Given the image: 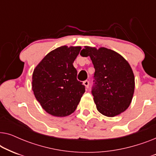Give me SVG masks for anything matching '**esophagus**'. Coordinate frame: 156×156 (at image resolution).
<instances>
[{"mask_svg": "<svg viewBox=\"0 0 156 156\" xmlns=\"http://www.w3.org/2000/svg\"><path fill=\"white\" fill-rule=\"evenodd\" d=\"M83 84H84V85L85 87H86L87 89H88V88H89V82L88 80L84 81V82H83Z\"/></svg>", "mask_w": 156, "mask_h": 156, "instance_id": "34e87169", "label": "esophagus"}]
</instances>
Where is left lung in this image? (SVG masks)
Returning <instances> with one entry per match:
<instances>
[{"label":"left lung","mask_w":156,"mask_h":156,"mask_svg":"<svg viewBox=\"0 0 156 156\" xmlns=\"http://www.w3.org/2000/svg\"><path fill=\"white\" fill-rule=\"evenodd\" d=\"M82 52L84 57H90L95 69L91 94L97 110L108 117L126 110L135 88L134 75L128 62L119 53L105 48L97 50L87 46Z\"/></svg>","instance_id":"obj_1"}]
</instances>
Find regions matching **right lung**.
I'll return each instance as SVG.
<instances>
[{
    "instance_id": "add662e5",
    "label": "right lung",
    "mask_w": 156,
    "mask_h": 156,
    "mask_svg": "<svg viewBox=\"0 0 156 156\" xmlns=\"http://www.w3.org/2000/svg\"><path fill=\"white\" fill-rule=\"evenodd\" d=\"M80 50V47H59L48 53L34 69V94L42 108L52 116L72 114L85 92L73 66Z\"/></svg>"
}]
</instances>
